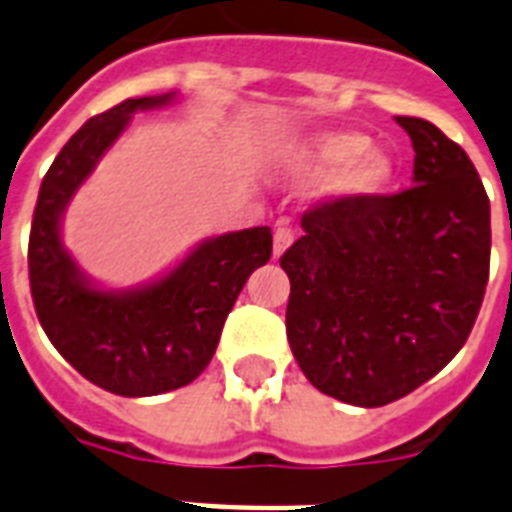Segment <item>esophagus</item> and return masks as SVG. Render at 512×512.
<instances>
[{"label": "esophagus", "mask_w": 512, "mask_h": 512, "mask_svg": "<svg viewBox=\"0 0 512 512\" xmlns=\"http://www.w3.org/2000/svg\"><path fill=\"white\" fill-rule=\"evenodd\" d=\"M292 241H295V233H292V228L281 220V223L276 225V231H273V255L276 257L284 255Z\"/></svg>", "instance_id": "1"}]
</instances>
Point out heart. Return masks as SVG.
<instances>
[{
  "mask_svg": "<svg viewBox=\"0 0 512 512\" xmlns=\"http://www.w3.org/2000/svg\"><path fill=\"white\" fill-rule=\"evenodd\" d=\"M372 140L361 132H329L295 148L289 170L297 180H332L340 196H372L388 185L393 167L382 154L369 151Z\"/></svg>",
  "mask_w": 512,
  "mask_h": 512,
  "instance_id": "b5f03b06",
  "label": "heart"
}]
</instances>
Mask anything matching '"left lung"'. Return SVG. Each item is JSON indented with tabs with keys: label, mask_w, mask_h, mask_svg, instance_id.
Here are the masks:
<instances>
[{
	"label": "left lung",
	"mask_w": 512,
	"mask_h": 512,
	"mask_svg": "<svg viewBox=\"0 0 512 512\" xmlns=\"http://www.w3.org/2000/svg\"><path fill=\"white\" fill-rule=\"evenodd\" d=\"M396 122L412 138L414 185L321 201L281 255L297 364L321 393L366 409L457 356L489 281L492 215L476 167L436 124Z\"/></svg>",
	"instance_id": "left-lung-1"
}]
</instances>
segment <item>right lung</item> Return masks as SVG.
<instances>
[{"label":"right lung","mask_w":512,"mask_h":512,"mask_svg":"<svg viewBox=\"0 0 512 512\" xmlns=\"http://www.w3.org/2000/svg\"><path fill=\"white\" fill-rule=\"evenodd\" d=\"M170 95L130 98L92 116L60 148L36 199L28 279L36 316L76 372L116 396H159L199 377L249 273L271 260L268 225L201 241L154 284L127 292L92 287L60 239V217L132 114Z\"/></svg>","instance_id":"right-lung-1"}]
</instances>
